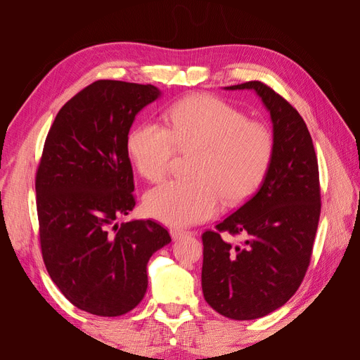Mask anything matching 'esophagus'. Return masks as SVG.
Wrapping results in <instances>:
<instances>
[{
    "mask_svg": "<svg viewBox=\"0 0 360 360\" xmlns=\"http://www.w3.org/2000/svg\"><path fill=\"white\" fill-rule=\"evenodd\" d=\"M171 233V237L174 238V240H179V238L184 237V236H189L192 234L191 231H186V230H179V228H172V230L169 231Z\"/></svg>",
    "mask_w": 360,
    "mask_h": 360,
    "instance_id": "obj_1",
    "label": "esophagus"
}]
</instances>
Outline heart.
Wrapping results in <instances>:
<instances>
[{"instance_id":"heart-1","label":"heart","mask_w":360,"mask_h":360,"mask_svg":"<svg viewBox=\"0 0 360 360\" xmlns=\"http://www.w3.org/2000/svg\"><path fill=\"white\" fill-rule=\"evenodd\" d=\"M271 130L217 97L189 96L169 111V129L156 123L135 127L127 151L138 172L160 181L176 151L192 153L189 181H169L147 192L148 216L171 226L209 219L219 207L249 198L264 180L274 158Z\"/></svg>"}]
</instances>
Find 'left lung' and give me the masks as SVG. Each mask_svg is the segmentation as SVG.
Listing matches in <instances>:
<instances>
[{"instance_id": "1", "label": "left lung", "mask_w": 360, "mask_h": 360, "mask_svg": "<svg viewBox=\"0 0 360 360\" xmlns=\"http://www.w3.org/2000/svg\"><path fill=\"white\" fill-rule=\"evenodd\" d=\"M225 90L257 93L270 112L275 148L258 192L202 234L201 285L216 312L255 320L287 303L307 274L321 210L319 162L307 124L284 97L259 81ZM222 232L245 240L231 247Z\"/></svg>"}]
</instances>
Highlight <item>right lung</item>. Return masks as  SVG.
<instances>
[{"instance_id":"1","label":"right lung","mask_w":360,"mask_h":360,"mask_svg":"<svg viewBox=\"0 0 360 360\" xmlns=\"http://www.w3.org/2000/svg\"><path fill=\"white\" fill-rule=\"evenodd\" d=\"M155 85L102 79L64 105L36 174L43 261L76 308L101 317L132 311L147 291V263L171 242L155 221L118 225L135 207L127 139Z\"/></svg>"}]
</instances>
